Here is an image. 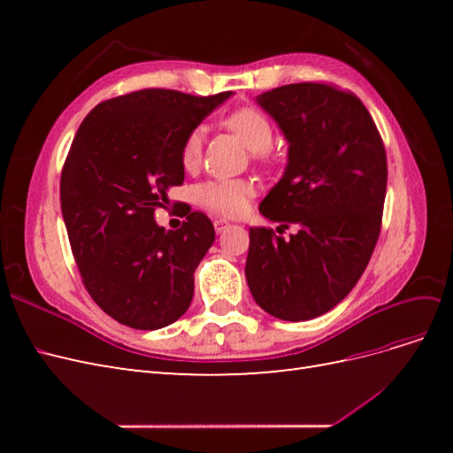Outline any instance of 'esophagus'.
<instances>
[{
	"mask_svg": "<svg viewBox=\"0 0 453 453\" xmlns=\"http://www.w3.org/2000/svg\"><path fill=\"white\" fill-rule=\"evenodd\" d=\"M213 226H215V230L219 232V234H221V232H225L226 228H230V223L226 221V219H215Z\"/></svg>",
	"mask_w": 453,
	"mask_h": 453,
	"instance_id": "obj_1",
	"label": "esophagus"
}]
</instances>
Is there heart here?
Segmentation results:
<instances>
[{"mask_svg":"<svg viewBox=\"0 0 453 453\" xmlns=\"http://www.w3.org/2000/svg\"><path fill=\"white\" fill-rule=\"evenodd\" d=\"M221 125L236 134L243 145L255 150V158L265 160L273 143V125L266 113L257 107H238L221 119ZM203 130L200 127L190 130L181 145V166L196 170L202 160ZM255 196V185L250 180H211L198 185L196 200L211 211L226 217H238L248 210L250 200Z\"/></svg>","mask_w":453,"mask_h":453,"instance_id":"heart-1","label":"heart"}]
</instances>
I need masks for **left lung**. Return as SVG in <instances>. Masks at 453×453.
Here are the masks:
<instances>
[{"label": "left lung", "instance_id": "obj_1", "mask_svg": "<svg viewBox=\"0 0 453 453\" xmlns=\"http://www.w3.org/2000/svg\"><path fill=\"white\" fill-rule=\"evenodd\" d=\"M289 142V164L260 202L298 232L250 230L245 278L255 303L283 321L333 310L363 276L381 230L388 157L363 102L331 83H295L257 96Z\"/></svg>", "mask_w": 453, "mask_h": 453}]
</instances>
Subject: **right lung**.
I'll use <instances>...</instances> for the list:
<instances>
[{"label":"right lung","instance_id":"right-lung-1","mask_svg":"<svg viewBox=\"0 0 453 453\" xmlns=\"http://www.w3.org/2000/svg\"><path fill=\"white\" fill-rule=\"evenodd\" d=\"M228 96L143 88L98 104L81 122L62 168V215L85 289L120 325L155 331L190 306L213 225L188 208L181 228L166 232L155 211L183 185L185 135Z\"/></svg>","mask_w":453,"mask_h":453}]
</instances>
